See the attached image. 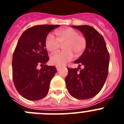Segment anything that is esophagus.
<instances>
[{
  "label": "esophagus",
  "instance_id": "34e87169",
  "mask_svg": "<svg viewBox=\"0 0 124 124\" xmlns=\"http://www.w3.org/2000/svg\"><path fill=\"white\" fill-rule=\"evenodd\" d=\"M56 67L57 70H59L60 68H61V66H60V65H56Z\"/></svg>",
  "mask_w": 124,
  "mask_h": 124
}]
</instances>
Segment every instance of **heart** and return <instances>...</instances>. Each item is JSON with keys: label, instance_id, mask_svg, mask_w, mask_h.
Instances as JSON below:
<instances>
[{"label": "heart", "instance_id": "heart-1", "mask_svg": "<svg viewBox=\"0 0 124 124\" xmlns=\"http://www.w3.org/2000/svg\"><path fill=\"white\" fill-rule=\"evenodd\" d=\"M57 38L49 33L46 37L45 45L46 48L51 53L58 51L61 45H64V51L51 57V63L55 65H63L69 62L74 57V54L79 56L84 51L87 46V39L84 36L72 28L59 30L55 31Z\"/></svg>", "mask_w": 124, "mask_h": 124}]
</instances>
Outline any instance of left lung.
Listing matches in <instances>:
<instances>
[{
    "instance_id": "left-lung-1",
    "label": "left lung",
    "mask_w": 124,
    "mask_h": 124,
    "mask_svg": "<svg viewBox=\"0 0 124 124\" xmlns=\"http://www.w3.org/2000/svg\"><path fill=\"white\" fill-rule=\"evenodd\" d=\"M87 39L84 53L74 63L78 68H67L65 81L69 93L76 99H87L94 97L102 88L109 72V53L105 40L95 28L89 25L74 26ZM83 65V69L80 66Z\"/></svg>"
}]
</instances>
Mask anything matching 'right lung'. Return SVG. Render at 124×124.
<instances>
[{"mask_svg":"<svg viewBox=\"0 0 124 124\" xmlns=\"http://www.w3.org/2000/svg\"><path fill=\"white\" fill-rule=\"evenodd\" d=\"M58 25L33 26L23 31L14 50L12 77L14 85L22 96L30 101L44 98L49 91L51 79L57 70L48 66L49 60L45 41L47 35ZM38 65L42 67L40 70Z\"/></svg>","mask_w":124,"mask_h":124,"instance_id":"1","label":"right lung"}]
</instances>
